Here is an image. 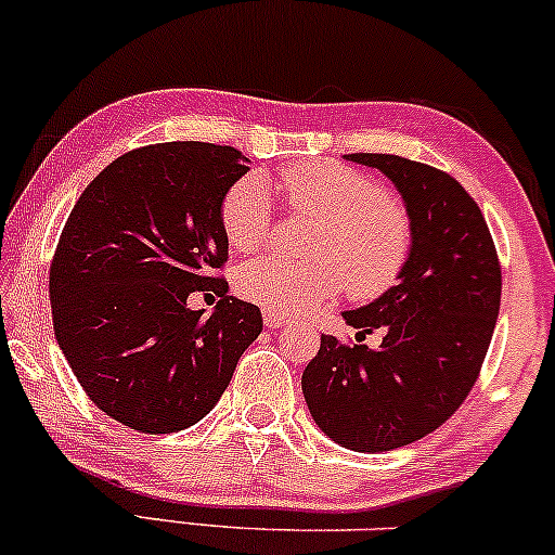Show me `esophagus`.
Here are the masks:
<instances>
[{
  "label": "esophagus",
  "mask_w": 555,
  "mask_h": 555,
  "mask_svg": "<svg viewBox=\"0 0 555 555\" xmlns=\"http://www.w3.org/2000/svg\"><path fill=\"white\" fill-rule=\"evenodd\" d=\"M263 322H266V327L273 330V327H284L286 322H289V318L276 310H263Z\"/></svg>",
  "instance_id": "34e87169"
}]
</instances>
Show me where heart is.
<instances>
[{"label":"heart","instance_id":"1","mask_svg":"<svg viewBox=\"0 0 555 555\" xmlns=\"http://www.w3.org/2000/svg\"><path fill=\"white\" fill-rule=\"evenodd\" d=\"M286 205L320 217L310 243L312 261L261 256L235 273L237 292L266 310L297 314L348 286L356 301L395 289L412 256V220L402 202L356 168L333 160L286 166L279 177ZM220 228L230 248L248 254L271 237L269 189L243 177L220 202Z\"/></svg>","mask_w":555,"mask_h":555}]
</instances>
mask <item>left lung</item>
<instances>
[{
    "mask_svg": "<svg viewBox=\"0 0 555 555\" xmlns=\"http://www.w3.org/2000/svg\"><path fill=\"white\" fill-rule=\"evenodd\" d=\"M346 158L391 179L415 243L395 289L343 312L359 335L382 330V346L322 335L301 391L335 443L382 453L438 430L464 404L492 343L502 269L479 205L451 173L389 153Z\"/></svg>",
    "mask_w": 555,
    "mask_h": 555,
    "instance_id": "8db88e82",
    "label": "left lung"
}]
</instances>
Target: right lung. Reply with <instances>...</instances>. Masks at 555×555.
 I'll use <instances>...</instances> for the list:
<instances>
[{
	"label": "right lung",
	"instance_id": "obj_1",
	"mask_svg": "<svg viewBox=\"0 0 555 555\" xmlns=\"http://www.w3.org/2000/svg\"><path fill=\"white\" fill-rule=\"evenodd\" d=\"M230 145L173 140L115 158L83 189L51 263L55 340L87 397L158 435L199 423L263 330L230 297L220 202L248 171ZM221 297L209 319L189 293Z\"/></svg>",
	"mask_w": 555,
	"mask_h": 555
}]
</instances>
